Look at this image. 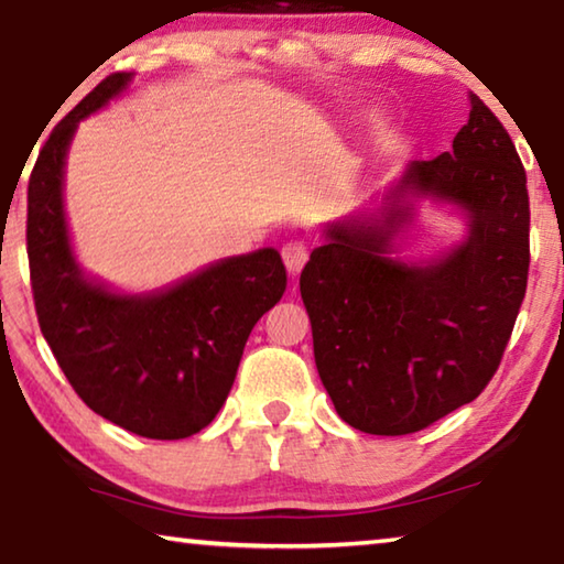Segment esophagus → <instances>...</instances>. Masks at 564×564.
Instances as JSON below:
<instances>
[{"mask_svg":"<svg viewBox=\"0 0 564 564\" xmlns=\"http://www.w3.org/2000/svg\"><path fill=\"white\" fill-rule=\"evenodd\" d=\"M281 256H283L285 268H289V273L299 275L301 268H304L308 260V242L306 240H289L283 246Z\"/></svg>","mask_w":564,"mask_h":564,"instance_id":"esophagus-1","label":"esophagus"}]
</instances>
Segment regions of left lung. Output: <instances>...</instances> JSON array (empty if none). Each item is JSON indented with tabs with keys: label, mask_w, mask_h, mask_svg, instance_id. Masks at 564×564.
<instances>
[{
	"label": "left lung",
	"mask_w": 564,
	"mask_h": 564,
	"mask_svg": "<svg viewBox=\"0 0 564 564\" xmlns=\"http://www.w3.org/2000/svg\"><path fill=\"white\" fill-rule=\"evenodd\" d=\"M408 194L458 204L467 240L425 267L392 259ZM527 275V172L501 121L470 94L453 151L410 164L380 217L326 225L301 271L336 413L362 433L408 435L476 400L501 365Z\"/></svg>",
	"instance_id": "obj_1"
}]
</instances>
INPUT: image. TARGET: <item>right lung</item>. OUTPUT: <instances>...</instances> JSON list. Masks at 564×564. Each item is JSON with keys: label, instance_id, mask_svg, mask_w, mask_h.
Here are the masks:
<instances>
[{"label": "right lung", "instance_id": "obj_1", "mask_svg": "<svg viewBox=\"0 0 564 564\" xmlns=\"http://www.w3.org/2000/svg\"><path fill=\"white\" fill-rule=\"evenodd\" d=\"M111 73L50 131L28 184V258L42 336L78 398L141 438L180 441L220 413L260 316L285 291L279 250L225 258L147 296H121L75 263L63 166L78 121L129 86Z\"/></svg>", "mask_w": 564, "mask_h": 564}]
</instances>
